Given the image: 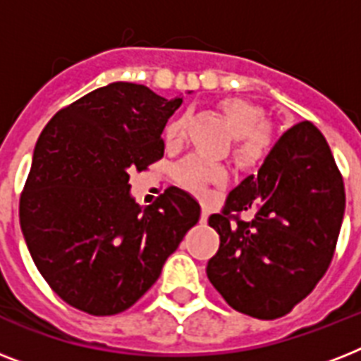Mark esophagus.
Returning a JSON list of instances; mask_svg holds the SVG:
<instances>
[{"instance_id": "1", "label": "esophagus", "mask_w": 361, "mask_h": 361, "mask_svg": "<svg viewBox=\"0 0 361 361\" xmlns=\"http://www.w3.org/2000/svg\"><path fill=\"white\" fill-rule=\"evenodd\" d=\"M208 215H209V209L204 208V206H202V214H200V223H206V221H208Z\"/></svg>"}]
</instances>
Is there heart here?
Here are the masks:
<instances>
[{
	"label": "heart",
	"mask_w": 361,
	"mask_h": 361,
	"mask_svg": "<svg viewBox=\"0 0 361 361\" xmlns=\"http://www.w3.org/2000/svg\"><path fill=\"white\" fill-rule=\"evenodd\" d=\"M221 112L234 133V155L243 164H257L266 157L269 147L268 130L260 127L262 114L252 103L241 97H225L219 101ZM183 133V120L176 118L164 127L166 144H176ZM176 180L192 192H202L209 183L226 180L225 166L202 157H187L176 166Z\"/></svg>",
	"instance_id": "heart-1"
}]
</instances>
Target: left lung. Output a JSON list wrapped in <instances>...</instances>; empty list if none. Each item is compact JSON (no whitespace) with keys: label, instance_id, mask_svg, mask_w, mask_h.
Returning a JSON list of instances; mask_svg holds the SVG:
<instances>
[{"label":"left lung","instance_id":"obj_1","mask_svg":"<svg viewBox=\"0 0 361 361\" xmlns=\"http://www.w3.org/2000/svg\"><path fill=\"white\" fill-rule=\"evenodd\" d=\"M255 217L241 221V211ZM345 214V185L324 135L300 121L275 142L208 219L219 234L209 283L232 309L274 320L311 294L330 266Z\"/></svg>","mask_w":361,"mask_h":361}]
</instances>
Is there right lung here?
Returning <instances> with one entry per match:
<instances>
[{"label":"right lung","mask_w":361,"mask_h":361,"mask_svg":"<svg viewBox=\"0 0 361 361\" xmlns=\"http://www.w3.org/2000/svg\"><path fill=\"white\" fill-rule=\"evenodd\" d=\"M180 104L114 82L59 110L37 140L22 234L50 288L84 313L118 314L138 302L198 223L200 206L178 187L146 208L129 192V172L163 157L161 133Z\"/></svg>","instance_id":"right-lung-1"}]
</instances>
